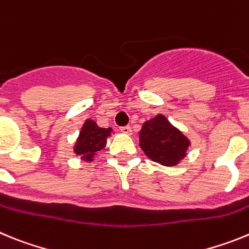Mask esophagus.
<instances>
[{
	"label": "esophagus",
	"instance_id": "esophagus-1",
	"mask_svg": "<svg viewBox=\"0 0 249 249\" xmlns=\"http://www.w3.org/2000/svg\"><path fill=\"white\" fill-rule=\"evenodd\" d=\"M120 131L122 132V133H126V135H131L132 133V128L129 126H123L121 127Z\"/></svg>",
	"mask_w": 249,
	"mask_h": 249
}]
</instances>
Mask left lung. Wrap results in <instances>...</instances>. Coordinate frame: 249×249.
Listing matches in <instances>:
<instances>
[{
    "mask_svg": "<svg viewBox=\"0 0 249 249\" xmlns=\"http://www.w3.org/2000/svg\"><path fill=\"white\" fill-rule=\"evenodd\" d=\"M140 147L148 158L163 166H175L186 156L190 140L163 114L146 121L140 131Z\"/></svg>",
    "mask_w": 249,
    "mask_h": 249,
    "instance_id": "left-lung-1",
    "label": "left lung"
}]
</instances>
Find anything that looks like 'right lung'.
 I'll list each match as a JSON object with an SVG mask.
<instances>
[{
    "mask_svg": "<svg viewBox=\"0 0 249 249\" xmlns=\"http://www.w3.org/2000/svg\"><path fill=\"white\" fill-rule=\"evenodd\" d=\"M111 132L112 128H101L94 121L87 120L80 132L74 152L82 156L83 160H92L97 152L105 148L106 140Z\"/></svg>",
    "mask_w": 249,
    "mask_h": 249,
    "instance_id": "add662e5",
    "label": "right lung"
}]
</instances>
